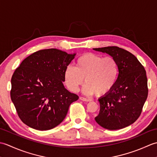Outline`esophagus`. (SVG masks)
Segmentation results:
<instances>
[{
  "label": "esophagus",
  "instance_id": "34e87169",
  "mask_svg": "<svg viewBox=\"0 0 157 157\" xmlns=\"http://www.w3.org/2000/svg\"><path fill=\"white\" fill-rule=\"evenodd\" d=\"M79 99H80L81 101H86V102H90V101H91V100H90V99L86 98H84V97H80V98H79Z\"/></svg>",
  "mask_w": 157,
  "mask_h": 157
}]
</instances>
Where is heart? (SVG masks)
I'll list each match as a JSON object with an SVG mask.
<instances>
[{
    "label": "heart",
    "mask_w": 157,
    "mask_h": 157,
    "mask_svg": "<svg viewBox=\"0 0 157 157\" xmlns=\"http://www.w3.org/2000/svg\"><path fill=\"white\" fill-rule=\"evenodd\" d=\"M118 73L117 62L112 56L86 53L76 60L75 67L68 66L65 69L64 81L69 90L76 92L85 79L86 84L82 88L85 94L102 96L114 87Z\"/></svg>",
    "instance_id": "obj_1"
}]
</instances>
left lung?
I'll return each instance as SVG.
<instances>
[{"mask_svg": "<svg viewBox=\"0 0 157 157\" xmlns=\"http://www.w3.org/2000/svg\"><path fill=\"white\" fill-rule=\"evenodd\" d=\"M93 49L111 56L117 62L119 68L114 87L98 99L100 111L95 121L106 129L124 128L138 119L147 98L144 67L134 55L117 46Z\"/></svg>", "mask_w": 157, "mask_h": 157, "instance_id": "1", "label": "left lung"}]
</instances>
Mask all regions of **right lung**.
<instances>
[{"mask_svg": "<svg viewBox=\"0 0 157 157\" xmlns=\"http://www.w3.org/2000/svg\"><path fill=\"white\" fill-rule=\"evenodd\" d=\"M56 48L40 50L25 58L11 78V98L23 123L37 130L61 123L79 96L64 85V72L75 56Z\"/></svg>", "mask_w": 157, "mask_h": 157, "instance_id": "add662e5", "label": "right lung"}]
</instances>
